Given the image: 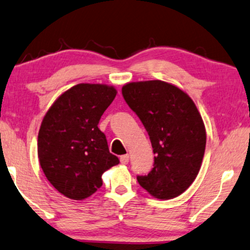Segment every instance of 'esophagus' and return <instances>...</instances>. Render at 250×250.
I'll list each match as a JSON object with an SVG mask.
<instances>
[{
  "label": "esophagus",
  "mask_w": 250,
  "mask_h": 250,
  "mask_svg": "<svg viewBox=\"0 0 250 250\" xmlns=\"http://www.w3.org/2000/svg\"><path fill=\"white\" fill-rule=\"evenodd\" d=\"M128 160H129V156L128 155H123L121 157V163L124 164V165H126V164H128Z\"/></svg>",
  "instance_id": "obj_1"
}]
</instances>
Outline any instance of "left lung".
Listing matches in <instances>:
<instances>
[{
  "label": "left lung",
  "instance_id": "1",
  "mask_svg": "<svg viewBox=\"0 0 250 250\" xmlns=\"http://www.w3.org/2000/svg\"><path fill=\"white\" fill-rule=\"evenodd\" d=\"M129 108L142 122L155 153L153 168L138 182L157 199L183 193L199 173L206 129L189 95L163 81L133 82L122 88Z\"/></svg>",
  "mask_w": 250,
  "mask_h": 250
}]
</instances>
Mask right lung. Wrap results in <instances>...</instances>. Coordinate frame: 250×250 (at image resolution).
Wrapping results in <instances>:
<instances>
[{
	"label": "right lung",
	"mask_w": 250,
	"mask_h": 250,
	"mask_svg": "<svg viewBox=\"0 0 250 250\" xmlns=\"http://www.w3.org/2000/svg\"><path fill=\"white\" fill-rule=\"evenodd\" d=\"M116 94L105 84H77L44 116L37 140L40 165L49 182L69 199L92 196L102 186V174L119 163L98 127Z\"/></svg>",
	"instance_id": "obj_1"
}]
</instances>
